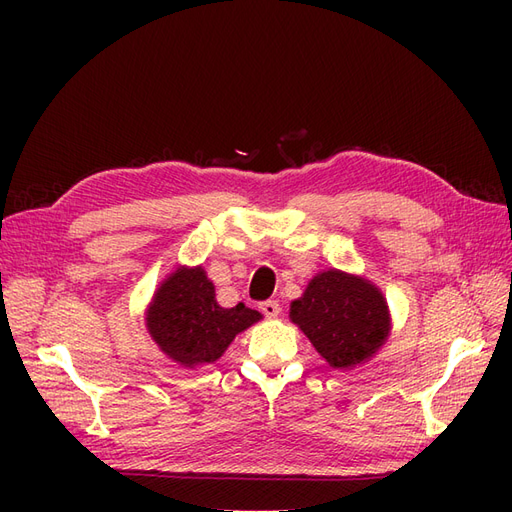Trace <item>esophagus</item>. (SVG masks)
<instances>
[{
  "label": "esophagus",
  "instance_id": "34e87169",
  "mask_svg": "<svg viewBox=\"0 0 512 512\" xmlns=\"http://www.w3.org/2000/svg\"><path fill=\"white\" fill-rule=\"evenodd\" d=\"M260 312L262 314H265L267 318H277V316H280V312H282V307H280V303H277V301H262L260 303Z\"/></svg>",
  "mask_w": 512,
  "mask_h": 512
}]
</instances>
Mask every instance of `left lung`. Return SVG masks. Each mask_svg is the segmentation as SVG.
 <instances>
[{
    "label": "left lung",
    "instance_id": "8db88e82",
    "mask_svg": "<svg viewBox=\"0 0 512 512\" xmlns=\"http://www.w3.org/2000/svg\"><path fill=\"white\" fill-rule=\"evenodd\" d=\"M290 318L335 369H348L374 354L389 335V307L367 280L324 271L292 301Z\"/></svg>",
    "mask_w": 512,
    "mask_h": 512
}]
</instances>
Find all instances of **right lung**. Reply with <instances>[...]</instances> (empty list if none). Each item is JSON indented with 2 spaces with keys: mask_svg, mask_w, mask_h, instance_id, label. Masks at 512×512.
Returning <instances> with one entry per match:
<instances>
[{
  "mask_svg": "<svg viewBox=\"0 0 512 512\" xmlns=\"http://www.w3.org/2000/svg\"><path fill=\"white\" fill-rule=\"evenodd\" d=\"M260 320L243 303L220 307L203 269H179L160 286L147 312V329L170 359L185 365L218 361L237 333Z\"/></svg>",
  "mask_w": 512,
  "mask_h": 512,
  "instance_id": "obj_1",
  "label": "right lung"
}]
</instances>
